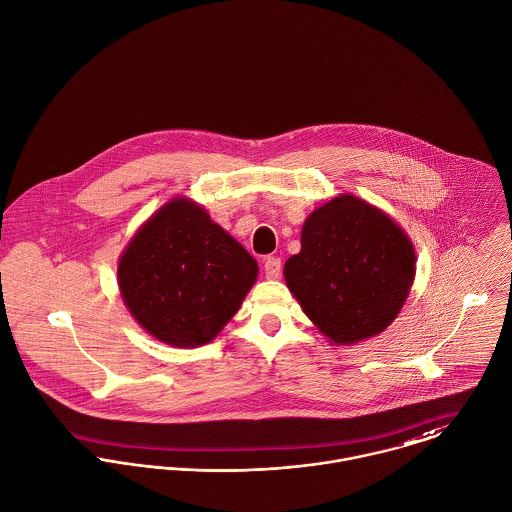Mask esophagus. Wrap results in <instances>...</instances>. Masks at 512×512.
Wrapping results in <instances>:
<instances>
[{
	"label": "esophagus",
	"instance_id": "1",
	"mask_svg": "<svg viewBox=\"0 0 512 512\" xmlns=\"http://www.w3.org/2000/svg\"><path fill=\"white\" fill-rule=\"evenodd\" d=\"M281 271H283L281 259H277V257H267V259H265V277H267V279H271V281L279 279V277H281Z\"/></svg>",
	"mask_w": 512,
	"mask_h": 512
}]
</instances>
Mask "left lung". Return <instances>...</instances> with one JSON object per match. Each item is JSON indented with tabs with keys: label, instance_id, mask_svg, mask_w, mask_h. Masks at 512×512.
Wrapping results in <instances>:
<instances>
[{
	"label": "left lung",
	"instance_id": "obj_1",
	"mask_svg": "<svg viewBox=\"0 0 512 512\" xmlns=\"http://www.w3.org/2000/svg\"><path fill=\"white\" fill-rule=\"evenodd\" d=\"M416 273L410 237L377 206L340 194L316 208L300 233V253L284 281L312 324L336 345L385 332Z\"/></svg>",
	"mask_w": 512,
	"mask_h": 512
}]
</instances>
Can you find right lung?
<instances>
[{"label":"right lung","mask_w":512,"mask_h":512,"mask_svg":"<svg viewBox=\"0 0 512 512\" xmlns=\"http://www.w3.org/2000/svg\"><path fill=\"white\" fill-rule=\"evenodd\" d=\"M259 265L190 198H172L117 263L121 298L137 324L172 347L214 340L241 308Z\"/></svg>","instance_id":"1"}]
</instances>
